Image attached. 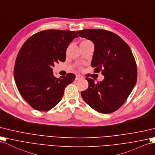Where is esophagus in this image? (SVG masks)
Masks as SVG:
<instances>
[{
	"mask_svg": "<svg viewBox=\"0 0 155 155\" xmlns=\"http://www.w3.org/2000/svg\"><path fill=\"white\" fill-rule=\"evenodd\" d=\"M83 78H84V77H83L82 75H81L80 74L76 75V76H75V80H81V79H83Z\"/></svg>",
	"mask_w": 155,
	"mask_h": 155,
	"instance_id": "1",
	"label": "esophagus"
}]
</instances>
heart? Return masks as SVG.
Here are the masks:
<instances>
[{
  "label": "heart",
  "mask_w": 155,
  "mask_h": 155,
  "mask_svg": "<svg viewBox=\"0 0 155 155\" xmlns=\"http://www.w3.org/2000/svg\"><path fill=\"white\" fill-rule=\"evenodd\" d=\"M81 43H91L89 41H88V40H85V41H82Z\"/></svg>",
  "instance_id": "1"
}]
</instances>
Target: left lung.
I'll use <instances>...</instances> for the list:
<instances>
[{
    "label": "left lung",
    "mask_w": 155,
    "mask_h": 155,
    "mask_svg": "<svg viewBox=\"0 0 155 155\" xmlns=\"http://www.w3.org/2000/svg\"><path fill=\"white\" fill-rule=\"evenodd\" d=\"M78 36L91 41L95 51L91 65L101 71L104 80L95 83L86 78L87 89L81 92L85 103L102 114H109L122 106L136 84L137 65L131 50L121 37L104 29L77 31Z\"/></svg>",
    "instance_id": "obj_1"
}]
</instances>
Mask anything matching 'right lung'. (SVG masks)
<instances>
[{"instance_id": "1", "label": "right lung", "mask_w": 155, "mask_h": 155, "mask_svg": "<svg viewBox=\"0 0 155 155\" xmlns=\"http://www.w3.org/2000/svg\"><path fill=\"white\" fill-rule=\"evenodd\" d=\"M75 37V31L48 29L34 34L19 51L14 78L24 100L35 110L48 111L61 101L66 87L75 78L74 74L56 78L55 63L64 62L66 49Z\"/></svg>"}]
</instances>
